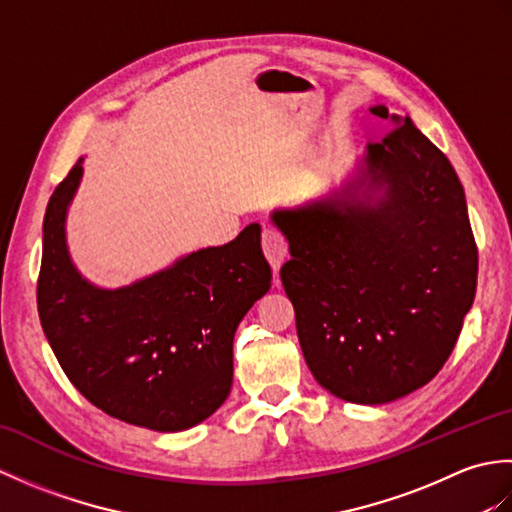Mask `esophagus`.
<instances>
[{
  "label": "esophagus",
  "instance_id": "obj_1",
  "mask_svg": "<svg viewBox=\"0 0 512 512\" xmlns=\"http://www.w3.org/2000/svg\"><path fill=\"white\" fill-rule=\"evenodd\" d=\"M262 248H264V255L273 266V270L277 273L279 266L284 264V259L288 255V242L286 237L281 235L275 226H264L262 231Z\"/></svg>",
  "mask_w": 512,
  "mask_h": 512
}]
</instances>
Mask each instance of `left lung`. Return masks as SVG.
Instances as JSON below:
<instances>
[{
  "instance_id": "8db88e82",
  "label": "left lung",
  "mask_w": 512,
  "mask_h": 512,
  "mask_svg": "<svg viewBox=\"0 0 512 512\" xmlns=\"http://www.w3.org/2000/svg\"><path fill=\"white\" fill-rule=\"evenodd\" d=\"M369 112L391 132L367 145L358 180L273 222L312 376L336 398L383 405L447 363L475 299L477 246L449 158L409 116Z\"/></svg>"
}]
</instances>
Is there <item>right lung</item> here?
<instances>
[{
  "instance_id": "1",
  "label": "right lung",
  "mask_w": 512,
  "mask_h": 512,
  "mask_svg": "<svg viewBox=\"0 0 512 512\" xmlns=\"http://www.w3.org/2000/svg\"><path fill=\"white\" fill-rule=\"evenodd\" d=\"M83 158L43 217L37 308L70 383L107 416L173 433L220 409L233 385V336L270 288L259 224L233 242L195 250L132 286L107 290L74 268L65 215Z\"/></svg>"
}]
</instances>
